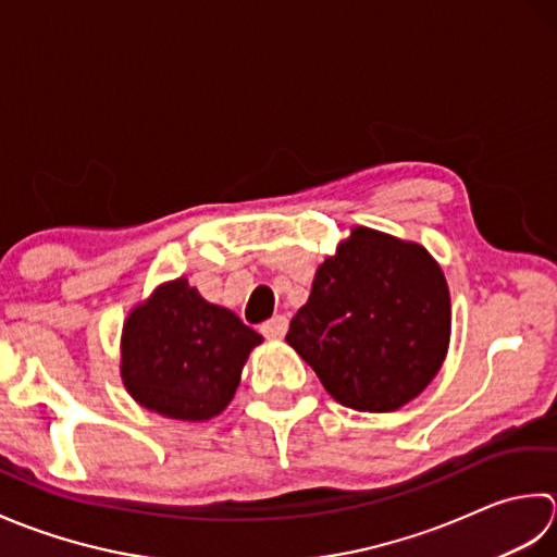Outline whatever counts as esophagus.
<instances>
[{
    "mask_svg": "<svg viewBox=\"0 0 557 557\" xmlns=\"http://www.w3.org/2000/svg\"><path fill=\"white\" fill-rule=\"evenodd\" d=\"M259 332H262L267 338H283L288 332V320L283 314L271 317L262 326H259Z\"/></svg>",
    "mask_w": 557,
    "mask_h": 557,
    "instance_id": "34e87169",
    "label": "esophagus"
}]
</instances>
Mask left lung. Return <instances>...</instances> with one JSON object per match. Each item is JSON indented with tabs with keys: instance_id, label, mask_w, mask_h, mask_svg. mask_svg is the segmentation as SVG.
<instances>
[{
	"instance_id": "left-lung-1",
	"label": "left lung",
	"mask_w": 557,
	"mask_h": 557,
	"mask_svg": "<svg viewBox=\"0 0 557 557\" xmlns=\"http://www.w3.org/2000/svg\"><path fill=\"white\" fill-rule=\"evenodd\" d=\"M449 290L421 245L354 228L317 269L286 342L338 404L396 411L435 377L449 346Z\"/></svg>"
}]
</instances>
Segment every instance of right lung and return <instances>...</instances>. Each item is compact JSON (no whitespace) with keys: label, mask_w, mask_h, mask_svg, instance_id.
<instances>
[{"label":"right lung","mask_w":557,"mask_h":557,"mask_svg":"<svg viewBox=\"0 0 557 557\" xmlns=\"http://www.w3.org/2000/svg\"><path fill=\"white\" fill-rule=\"evenodd\" d=\"M255 329L170 281L139 305L124 324L122 380L141 406L175 421H209L231 404Z\"/></svg>","instance_id":"add662e5"}]
</instances>
